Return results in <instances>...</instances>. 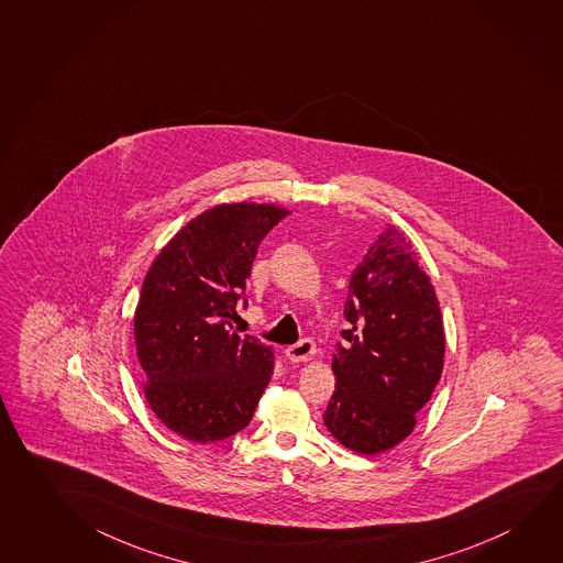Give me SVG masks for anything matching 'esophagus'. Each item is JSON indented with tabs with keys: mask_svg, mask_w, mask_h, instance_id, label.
<instances>
[{
	"mask_svg": "<svg viewBox=\"0 0 563 563\" xmlns=\"http://www.w3.org/2000/svg\"><path fill=\"white\" fill-rule=\"evenodd\" d=\"M286 358L292 363H308L318 355V349L313 345L312 339H302L296 345L288 346L285 351Z\"/></svg>",
	"mask_w": 563,
	"mask_h": 563,
	"instance_id": "34e87169",
	"label": "esophagus"
}]
</instances>
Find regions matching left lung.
Instances as JSON below:
<instances>
[{
    "label": "left lung",
    "instance_id": "left-lung-1",
    "mask_svg": "<svg viewBox=\"0 0 563 563\" xmlns=\"http://www.w3.org/2000/svg\"><path fill=\"white\" fill-rule=\"evenodd\" d=\"M345 318L323 423L343 446L373 456L411 434L444 364L439 298L413 243L396 225L353 271Z\"/></svg>",
    "mask_w": 563,
    "mask_h": 563
}]
</instances>
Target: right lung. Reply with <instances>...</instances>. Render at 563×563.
<instances>
[{"label": "right lung", "mask_w": 563, "mask_h": 563, "mask_svg": "<svg viewBox=\"0 0 563 563\" xmlns=\"http://www.w3.org/2000/svg\"><path fill=\"white\" fill-rule=\"evenodd\" d=\"M286 214L255 202L208 208L146 273L134 313L144 396L187 441L207 444L245 429L273 376V349L232 331V320L260 243Z\"/></svg>", "instance_id": "right-lung-1"}]
</instances>
